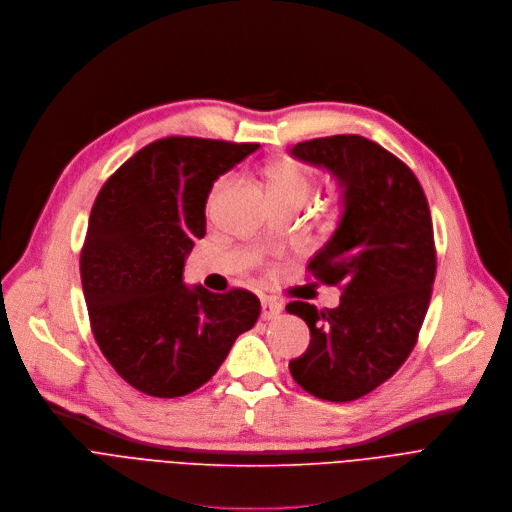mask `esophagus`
Here are the masks:
<instances>
[{
	"mask_svg": "<svg viewBox=\"0 0 512 512\" xmlns=\"http://www.w3.org/2000/svg\"><path fill=\"white\" fill-rule=\"evenodd\" d=\"M282 313V302L274 298H262V319L272 321Z\"/></svg>",
	"mask_w": 512,
	"mask_h": 512,
	"instance_id": "esophagus-1",
	"label": "esophagus"
}]
</instances>
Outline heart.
Masks as SVG:
<instances>
[{
	"mask_svg": "<svg viewBox=\"0 0 512 512\" xmlns=\"http://www.w3.org/2000/svg\"><path fill=\"white\" fill-rule=\"evenodd\" d=\"M264 179L272 201H298L304 203L313 191V169L298 161H280L264 169ZM226 187V177H220L210 191V206Z\"/></svg>",
	"mask_w": 512,
	"mask_h": 512,
	"instance_id": "obj_1",
	"label": "heart"
}]
</instances>
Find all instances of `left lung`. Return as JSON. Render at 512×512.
Here are the masks:
<instances>
[{
    "instance_id": "8db88e82",
    "label": "left lung",
    "mask_w": 512,
    "mask_h": 512,
    "mask_svg": "<svg viewBox=\"0 0 512 512\" xmlns=\"http://www.w3.org/2000/svg\"><path fill=\"white\" fill-rule=\"evenodd\" d=\"M290 153L329 169L341 187V222L306 270L343 294L337 309L286 304L311 329L309 349L288 367L311 395L353 401L387 381L418 341L436 278L428 199L410 167L365 137L313 139Z\"/></svg>"
}]
</instances>
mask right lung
I'll return each mask as SVG.
<instances>
[{"label": "right lung", "mask_w": 512, "mask_h": 512, "mask_svg": "<svg viewBox=\"0 0 512 512\" xmlns=\"http://www.w3.org/2000/svg\"><path fill=\"white\" fill-rule=\"evenodd\" d=\"M258 143L159 139L102 185L80 252L94 339L135 389L181 397L214 377L260 317L244 288L224 294L183 282L185 256L206 236L214 181Z\"/></svg>", "instance_id": "obj_1"}]
</instances>
